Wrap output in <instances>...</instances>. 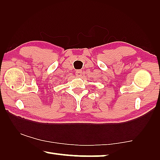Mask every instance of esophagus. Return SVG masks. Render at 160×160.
<instances>
[{
	"instance_id": "esophagus-1",
	"label": "esophagus",
	"mask_w": 160,
	"mask_h": 160,
	"mask_svg": "<svg viewBox=\"0 0 160 160\" xmlns=\"http://www.w3.org/2000/svg\"><path fill=\"white\" fill-rule=\"evenodd\" d=\"M76 75H77V77H81V76L82 75V70L76 71Z\"/></svg>"
}]
</instances>
